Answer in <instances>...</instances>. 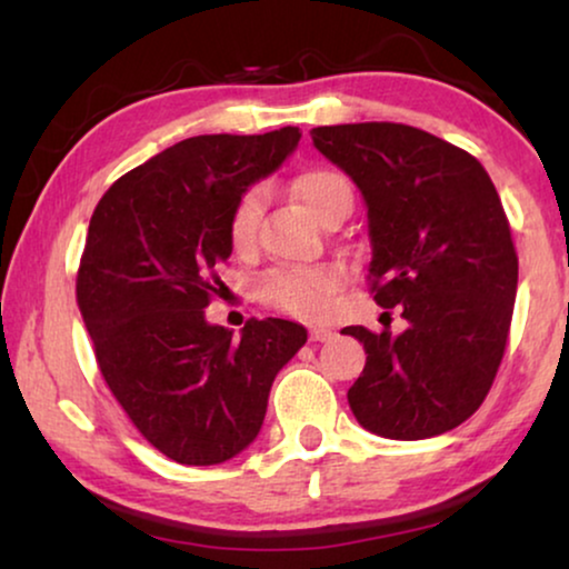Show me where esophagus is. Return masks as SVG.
Listing matches in <instances>:
<instances>
[{"mask_svg":"<svg viewBox=\"0 0 569 569\" xmlns=\"http://www.w3.org/2000/svg\"><path fill=\"white\" fill-rule=\"evenodd\" d=\"M308 337H310V341H326V339L333 337V331L326 329V326H310Z\"/></svg>","mask_w":569,"mask_h":569,"instance_id":"esophagus-1","label":"esophagus"}]
</instances>
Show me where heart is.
<instances>
[{
  "mask_svg": "<svg viewBox=\"0 0 569 569\" xmlns=\"http://www.w3.org/2000/svg\"><path fill=\"white\" fill-rule=\"evenodd\" d=\"M298 199L313 217H321L337 204H352V186L339 170L331 168H308L292 181ZM263 193L261 186H251L240 193L230 212L228 232L230 243L238 251H248L256 243V232L263 214ZM341 287H345V271L337 263H313V267H279L271 269L261 279V300L267 306L282 310V313L316 321L323 318L333 308V300Z\"/></svg>",
  "mask_w": 569,
  "mask_h": 569,
  "instance_id": "heart-1",
  "label": "heart"
}]
</instances>
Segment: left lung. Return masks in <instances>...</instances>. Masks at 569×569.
<instances>
[{
  "label": "left lung",
  "mask_w": 569,
  "mask_h": 569,
  "mask_svg": "<svg viewBox=\"0 0 569 569\" xmlns=\"http://www.w3.org/2000/svg\"><path fill=\"white\" fill-rule=\"evenodd\" d=\"M310 137L362 191L370 292L407 321L401 333L341 331L368 352L349 407L380 438L453 430L495 383L518 290V253L492 178L473 154L407 123H339Z\"/></svg>",
  "instance_id": "left-lung-1"
}]
</instances>
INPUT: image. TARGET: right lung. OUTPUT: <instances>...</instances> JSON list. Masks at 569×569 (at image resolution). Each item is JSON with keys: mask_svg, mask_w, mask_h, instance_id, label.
Segmentation results:
<instances>
[{"mask_svg": "<svg viewBox=\"0 0 569 569\" xmlns=\"http://www.w3.org/2000/svg\"><path fill=\"white\" fill-rule=\"evenodd\" d=\"M298 142V127L183 139L121 176L90 217L77 306L100 376L176 463H222L251 446L277 372L308 339L282 318H251L240 339L204 318L224 287L232 207Z\"/></svg>", "mask_w": 569, "mask_h": 569, "instance_id": "add662e5", "label": "right lung"}]
</instances>
